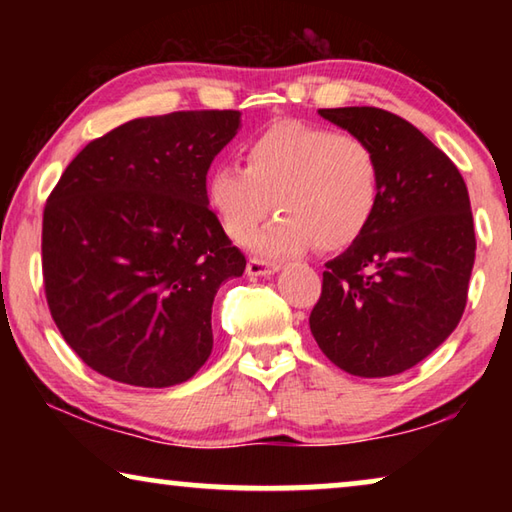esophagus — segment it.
I'll return each instance as SVG.
<instances>
[{"mask_svg": "<svg viewBox=\"0 0 512 512\" xmlns=\"http://www.w3.org/2000/svg\"><path fill=\"white\" fill-rule=\"evenodd\" d=\"M275 271H280V266H277V264H268V262H264V259H257V257L248 259V264H246V273H248L250 277L273 275Z\"/></svg>", "mask_w": 512, "mask_h": 512, "instance_id": "obj_1", "label": "esophagus"}]
</instances>
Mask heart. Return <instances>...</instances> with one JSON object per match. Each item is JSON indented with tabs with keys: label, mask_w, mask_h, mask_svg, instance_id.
I'll return each instance as SVG.
<instances>
[{
	"label": "heart",
	"mask_w": 512,
	"mask_h": 512,
	"mask_svg": "<svg viewBox=\"0 0 512 512\" xmlns=\"http://www.w3.org/2000/svg\"><path fill=\"white\" fill-rule=\"evenodd\" d=\"M381 198V167L372 146L352 133L284 119L250 137L244 167L219 164L205 178V201L239 244L271 214L255 241L266 257L302 253L316 244L336 253L363 237Z\"/></svg>",
	"instance_id": "obj_1"
}]
</instances>
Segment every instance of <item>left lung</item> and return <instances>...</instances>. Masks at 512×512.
Masks as SVG:
<instances>
[{
    "label": "left lung",
    "mask_w": 512,
    "mask_h": 512,
    "mask_svg": "<svg viewBox=\"0 0 512 512\" xmlns=\"http://www.w3.org/2000/svg\"><path fill=\"white\" fill-rule=\"evenodd\" d=\"M318 115L372 146L381 198L363 237L325 264L311 334L350 375H400L427 359L465 311L476 250L465 180L393 112L352 106Z\"/></svg>",
    "instance_id": "left-lung-1"
}]
</instances>
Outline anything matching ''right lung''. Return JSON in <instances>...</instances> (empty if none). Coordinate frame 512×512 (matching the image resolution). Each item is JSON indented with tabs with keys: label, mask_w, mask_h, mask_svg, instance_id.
I'll return each mask as SVG.
<instances>
[{
	"label": "right lung",
	"mask_w": 512,
	"mask_h": 512,
	"mask_svg": "<svg viewBox=\"0 0 512 512\" xmlns=\"http://www.w3.org/2000/svg\"><path fill=\"white\" fill-rule=\"evenodd\" d=\"M239 110L142 117L69 162L42 216L47 305L69 348L112 381L167 388L212 352V302L246 257L205 201Z\"/></svg>",
	"instance_id": "right-lung-1"
}]
</instances>
